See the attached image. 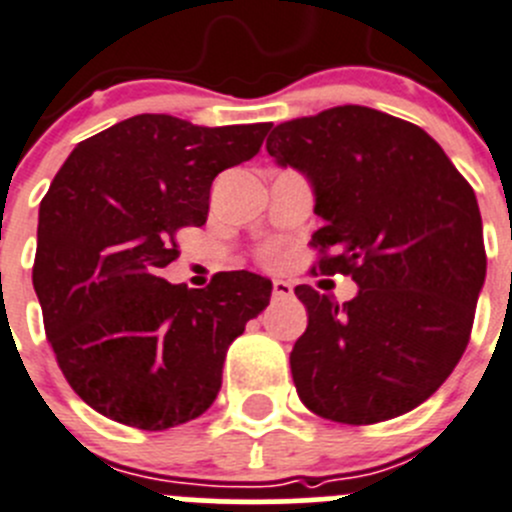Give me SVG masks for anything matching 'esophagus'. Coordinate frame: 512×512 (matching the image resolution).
Masks as SVG:
<instances>
[{"instance_id":"obj_1","label":"esophagus","mask_w":512,"mask_h":512,"mask_svg":"<svg viewBox=\"0 0 512 512\" xmlns=\"http://www.w3.org/2000/svg\"><path fill=\"white\" fill-rule=\"evenodd\" d=\"M272 298L275 300L293 298V285H290L288 280H275V283H272Z\"/></svg>"}]
</instances>
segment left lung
<instances>
[{"label": "left lung", "mask_w": 512, "mask_h": 512, "mask_svg": "<svg viewBox=\"0 0 512 512\" xmlns=\"http://www.w3.org/2000/svg\"><path fill=\"white\" fill-rule=\"evenodd\" d=\"M267 154L313 189L318 270L358 285L343 305L295 288L308 310L290 353L300 401L341 424L412 412L470 341L487 267L475 191L427 131L366 105L280 123Z\"/></svg>", "instance_id": "left-lung-1"}]
</instances>
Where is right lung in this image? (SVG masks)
I'll list each match as a JSON object with an SVG mask.
<instances>
[{
    "label": "right lung",
    "instance_id": "1",
    "mask_svg": "<svg viewBox=\"0 0 512 512\" xmlns=\"http://www.w3.org/2000/svg\"><path fill=\"white\" fill-rule=\"evenodd\" d=\"M270 126L141 113L80 141L52 179L32 285L62 374L103 417L161 432L217 399L229 343L272 283L232 270L189 290L161 270L176 232L207 222L214 176L250 161Z\"/></svg>",
    "mask_w": 512,
    "mask_h": 512
}]
</instances>
